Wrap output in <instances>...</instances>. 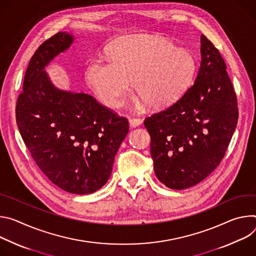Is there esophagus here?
I'll use <instances>...</instances> for the list:
<instances>
[{"label": "esophagus", "instance_id": "1", "mask_svg": "<svg viewBox=\"0 0 256 256\" xmlns=\"http://www.w3.org/2000/svg\"><path fill=\"white\" fill-rule=\"evenodd\" d=\"M129 123H130L131 127H137V126H139L141 123H142V120H141L140 118H130Z\"/></svg>", "mask_w": 256, "mask_h": 256}]
</instances>
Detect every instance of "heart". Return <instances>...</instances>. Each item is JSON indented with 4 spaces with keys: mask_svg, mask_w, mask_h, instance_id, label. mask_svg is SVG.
I'll return each instance as SVG.
<instances>
[{
    "mask_svg": "<svg viewBox=\"0 0 256 256\" xmlns=\"http://www.w3.org/2000/svg\"><path fill=\"white\" fill-rule=\"evenodd\" d=\"M110 58H96L88 67L86 80L98 98L118 106L135 83L138 96L150 106L164 108L187 88L195 60L186 50L164 38L139 34L112 44Z\"/></svg>",
    "mask_w": 256,
    "mask_h": 256,
    "instance_id": "obj_1",
    "label": "heart"
}]
</instances>
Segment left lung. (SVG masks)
Instances as JSON below:
<instances>
[{
  "label": "left lung",
  "instance_id": "left-lung-1",
  "mask_svg": "<svg viewBox=\"0 0 256 256\" xmlns=\"http://www.w3.org/2000/svg\"><path fill=\"white\" fill-rule=\"evenodd\" d=\"M202 62L191 86L173 104L144 119L158 179L181 190L220 164L238 122L237 96L220 52L202 36Z\"/></svg>",
  "mask_w": 256,
  "mask_h": 256
}]
</instances>
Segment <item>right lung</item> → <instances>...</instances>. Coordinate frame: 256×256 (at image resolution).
I'll list each match as a JSON object with an SVG mask.
<instances>
[{"label":"right lung","mask_w":256,"mask_h":256,"mask_svg":"<svg viewBox=\"0 0 256 256\" xmlns=\"http://www.w3.org/2000/svg\"><path fill=\"white\" fill-rule=\"evenodd\" d=\"M72 42V36L58 32L34 52L17 98L16 122L42 172L81 195L106 183L129 122L90 94L61 92L50 83L44 66Z\"/></svg>","instance_id":"right-lung-1"}]
</instances>
